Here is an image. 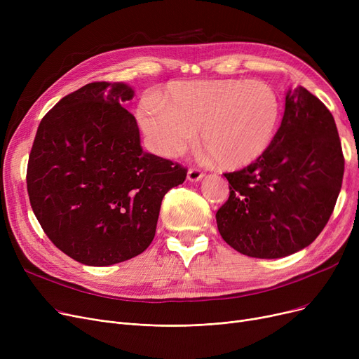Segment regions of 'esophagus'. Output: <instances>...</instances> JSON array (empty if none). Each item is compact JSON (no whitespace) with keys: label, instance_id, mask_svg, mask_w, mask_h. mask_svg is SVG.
Segmentation results:
<instances>
[{"label":"esophagus","instance_id":"1","mask_svg":"<svg viewBox=\"0 0 359 359\" xmlns=\"http://www.w3.org/2000/svg\"><path fill=\"white\" fill-rule=\"evenodd\" d=\"M186 177H187V180H189V182L196 183V182L202 180L203 173L201 172V170H198V168H189V170H187V176Z\"/></svg>","mask_w":359,"mask_h":359}]
</instances>
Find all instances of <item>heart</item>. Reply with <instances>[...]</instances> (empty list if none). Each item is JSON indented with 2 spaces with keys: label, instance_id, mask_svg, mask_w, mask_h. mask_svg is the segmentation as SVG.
Returning <instances> with one entry per match:
<instances>
[{
  "label": "heart",
  "instance_id": "heart-1",
  "mask_svg": "<svg viewBox=\"0 0 359 359\" xmlns=\"http://www.w3.org/2000/svg\"><path fill=\"white\" fill-rule=\"evenodd\" d=\"M137 118L151 151L175 158L195 140L222 170H238L268 153L282 119L278 91L260 80H195L168 84L161 102L142 99Z\"/></svg>",
  "mask_w": 359,
  "mask_h": 359
}]
</instances>
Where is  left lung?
I'll list each match as a JSON object with an SVG mask.
<instances>
[{
	"label": "left lung",
	"instance_id": "left-lung-1",
	"mask_svg": "<svg viewBox=\"0 0 359 359\" xmlns=\"http://www.w3.org/2000/svg\"><path fill=\"white\" fill-rule=\"evenodd\" d=\"M345 160L329 109L298 86L268 153L224 175L230 196L215 218L224 241L250 257L278 259L303 250L327 224L342 187Z\"/></svg>",
	"mask_w": 359,
	"mask_h": 359
}]
</instances>
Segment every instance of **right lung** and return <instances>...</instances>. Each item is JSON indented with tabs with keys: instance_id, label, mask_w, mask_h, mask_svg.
<instances>
[{
	"instance_id": "add662e5",
	"label": "right lung",
	"mask_w": 359,
	"mask_h": 359,
	"mask_svg": "<svg viewBox=\"0 0 359 359\" xmlns=\"http://www.w3.org/2000/svg\"><path fill=\"white\" fill-rule=\"evenodd\" d=\"M125 83H90L56 103L37 128L27 165L32 210L61 252L88 266L141 255L164 195L186 168L144 153Z\"/></svg>"
}]
</instances>
